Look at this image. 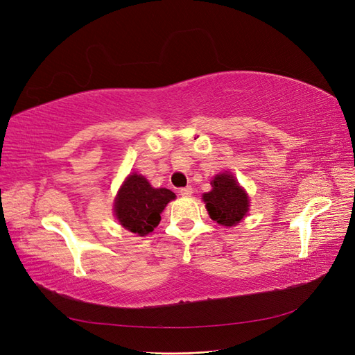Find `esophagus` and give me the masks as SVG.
<instances>
[{"label": "esophagus", "mask_w": 355, "mask_h": 355, "mask_svg": "<svg viewBox=\"0 0 355 355\" xmlns=\"http://www.w3.org/2000/svg\"><path fill=\"white\" fill-rule=\"evenodd\" d=\"M179 194H180L182 197H191V196H192V188H191V187L180 188V189H179Z\"/></svg>", "instance_id": "1"}]
</instances>
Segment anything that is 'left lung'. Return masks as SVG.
Instances as JSON below:
<instances>
[{"mask_svg": "<svg viewBox=\"0 0 355 355\" xmlns=\"http://www.w3.org/2000/svg\"><path fill=\"white\" fill-rule=\"evenodd\" d=\"M213 189L202 196L210 218L225 227L237 225L249 210V198L232 175L222 173L211 180Z\"/></svg>", "mask_w": 355, "mask_h": 355, "instance_id": "left-lung-1", "label": "left lung"}]
</instances>
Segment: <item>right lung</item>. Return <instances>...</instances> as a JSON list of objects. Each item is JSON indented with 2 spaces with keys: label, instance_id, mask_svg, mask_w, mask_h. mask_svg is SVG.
Instances as JSON below:
<instances>
[{
  "label": "right lung",
  "instance_id": "add662e5",
  "mask_svg": "<svg viewBox=\"0 0 355 355\" xmlns=\"http://www.w3.org/2000/svg\"><path fill=\"white\" fill-rule=\"evenodd\" d=\"M176 196L166 188H153L141 175H130L114 204L115 216L125 230L137 235L153 232L159 223V213Z\"/></svg>",
  "mask_w": 355,
  "mask_h": 355
}]
</instances>
